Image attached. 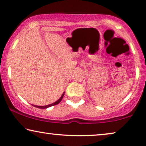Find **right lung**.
<instances>
[{
  "mask_svg": "<svg viewBox=\"0 0 146 146\" xmlns=\"http://www.w3.org/2000/svg\"><path fill=\"white\" fill-rule=\"evenodd\" d=\"M64 93L62 94V95L61 96V97L60 98H59L58 100H57L56 102H54V103H52V104H51L46 105V106H35H35L33 105V106H34L36 107V108H42V109H44V108H48L52 106L57 105L58 104H59L60 102L62 100V98H63V96H64Z\"/></svg>",
  "mask_w": 146,
  "mask_h": 146,
  "instance_id": "add662e5",
  "label": "right lung"
}]
</instances>
